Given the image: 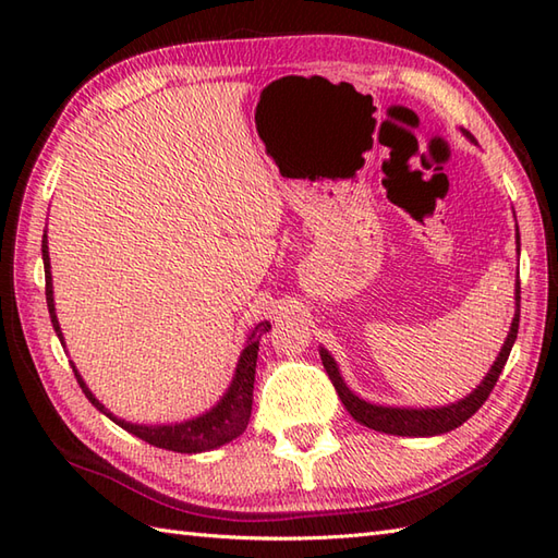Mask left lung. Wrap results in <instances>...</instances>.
Listing matches in <instances>:
<instances>
[{
    "instance_id": "1",
    "label": "left lung",
    "mask_w": 558,
    "mask_h": 558,
    "mask_svg": "<svg viewBox=\"0 0 558 558\" xmlns=\"http://www.w3.org/2000/svg\"><path fill=\"white\" fill-rule=\"evenodd\" d=\"M518 240H520V236H518ZM518 324H520V280L515 282V316H513V324H511V330H508V338L504 342L499 357H496L494 366L489 369V374L484 376V381L475 390H472L468 398L453 402V405L434 408V410H429V408L414 410V408L372 405V402L357 398L345 386V381H342V376L338 372V364H336L333 357H330L328 350L322 348V350H318V354H322L324 369H326L330 381H333L336 393L342 400V405H345V410L360 424L369 426V429H374V432L396 434V436H436V434H446L450 429H456V426H460L462 422H468L472 414H475L484 405V400L489 398L496 381H499L508 354H511V348H513V342L518 338Z\"/></svg>"
}]
</instances>
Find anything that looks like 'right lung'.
<instances>
[{"instance_id": "right-lung-1", "label": "right lung", "mask_w": 558, "mask_h": 558, "mask_svg": "<svg viewBox=\"0 0 558 558\" xmlns=\"http://www.w3.org/2000/svg\"><path fill=\"white\" fill-rule=\"evenodd\" d=\"M43 264H45L47 310H50L54 333H57L59 340H62V345H64L62 328H59L57 314H54L50 254H47V234H43ZM268 328H270L268 322H260L252 330V336L246 338V348L240 354V362H236V372H234L232 384H230L228 393L222 396V400L218 402V405L210 408L206 414H198V417L180 422V424H156V426H148V424H132V422L117 420L114 414L105 410L102 402L96 400V396L90 393L88 386L83 384V378H81V374L76 369H74V376H76L81 390H83V393H86V398L93 402V405H96L102 414H108V417L114 424H120L122 429L138 436L141 441H146L150 446H158V448H165V450H174V453H201V450H210V448H218L222 444L232 441V438H236L246 429L248 417H252L254 374H256V360H258V340H260V336L266 333ZM71 366H74V364H71Z\"/></svg>"}]
</instances>
